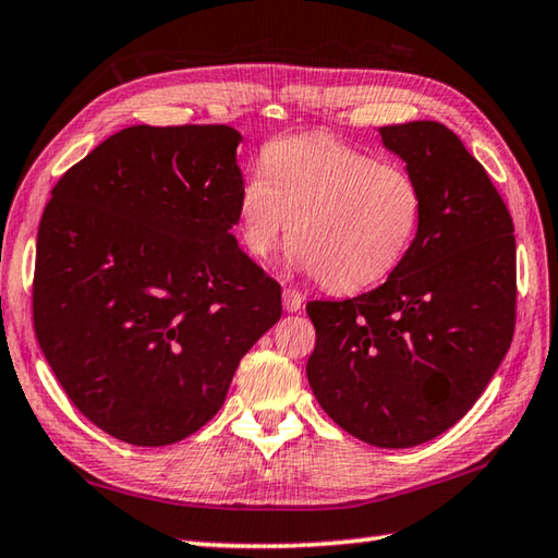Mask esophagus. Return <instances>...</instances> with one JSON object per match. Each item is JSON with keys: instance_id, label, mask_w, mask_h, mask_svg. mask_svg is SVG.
Here are the masks:
<instances>
[{"instance_id": "obj_1", "label": "esophagus", "mask_w": 558, "mask_h": 558, "mask_svg": "<svg viewBox=\"0 0 558 558\" xmlns=\"http://www.w3.org/2000/svg\"><path fill=\"white\" fill-rule=\"evenodd\" d=\"M282 307L288 312H300L304 307V294L294 288L282 290Z\"/></svg>"}]
</instances>
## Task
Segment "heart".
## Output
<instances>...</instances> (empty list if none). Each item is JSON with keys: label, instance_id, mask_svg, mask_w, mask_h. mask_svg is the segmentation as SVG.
<instances>
[{"label": "heart", "instance_id": "b5f03b06", "mask_svg": "<svg viewBox=\"0 0 558 558\" xmlns=\"http://www.w3.org/2000/svg\"><path fill=\"white\" fill-rule=\"evenodd\" d=\"M236 213L251 256H270L290 229L302 268L324 288L355 292L385 280L409 254L423 191L397 163L329 135H302L264 151V167L239 189Z\"/></svg>", "mask_w": 558, "mask_h": 558}]
</instances>
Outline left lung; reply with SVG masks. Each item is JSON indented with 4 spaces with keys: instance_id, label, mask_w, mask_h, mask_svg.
Returning <instances> with one entry per match:
<instances>
[{
    "instance_id": "left-lung-1",
    "label": "left lung",
    "mask_w": 558,
    "mask_h": 558,
    "mask_svg": "<svg viewBox=\"0 0 558 558\" xmlns=\"http://www.w3.org/2000/svg\"><path fill=\"white\" fill-rule=\"evenodd\" d=\"M423 191L409 254L379 288L314 300L307 377L353 438L413 447L474 407L515 333V227L486 169L435 120L379 128Z\"/></svg>"
}]
</instances>
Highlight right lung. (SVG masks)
I'll use <instances>...</instances> for the list:
<instances>
[{"mask_svg": "<svg viewBox=\"0 0 558 558\" xmlns=\"http://www.w3.org/2000/svg\"><path fill=\"white\" fill-rule=\"evenodd\" d=\"M229 125H133L62 173L43 210L33 331L84 418L128 445L189 438L280 319V286L229 234Z\"/></svg>", "mask_w": 558, "mask_h": 558, "instance_id": "add662e5", "label": "right lung"}]
</instances>
